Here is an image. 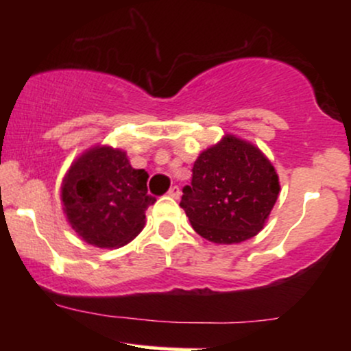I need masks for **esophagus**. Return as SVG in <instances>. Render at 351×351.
Wrapping results in <instances>:
<instances>
[{
    "label": "esophagus",
    "mask_w": 351,
    "mask_h": 351,
    "mask_svg": "<svg viewBox=\"0 0 351 351\" xmlns=\"http://www.w3.org/2000/svg\"><path fill=\"white\" fill-rule=\"evenodd\" d=\"M180 195H181V191H180L178 184H173V186H171L170 189H168V196H171V198L178 199Z\"/></svg>",
    "instance_id": "esophagus-1"
}]
</instances>
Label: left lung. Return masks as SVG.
<instances>
[{"label":"left lung","instance_id":"left-lung-1","mask_svg":"<svg viewBox=\"0 0 351 351\" xmlns=\"http://www.w3.org/2000/svg\"><path fill=\"white\" fill-rule=\"evenodd\" d=\"M279 189V176L259 148L228 135L198 156L180 206L204 239L236 244L264 228Z\"/></svg>","mask_w":351,"mask_h":351}]
</instances>
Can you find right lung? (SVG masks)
<instances>
[{
    "instance_id": "right-lung-1",
    "label": "right lung",
    "mask_w": 351,
    "mask_h": 351,
    "mask_svg": "<svg viewBox=\"0 0 351 351\" xmlns=\"http://www.w3.org/2000/svg\"><path fill=\"white\" fill-rule=\"evenodd\" d=\"M148 173L135 170L122 150L92 148L71 167L62 184V204L72 229L97 247H120L142 231Z\"/></svg>"
}]
</instances>
